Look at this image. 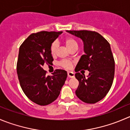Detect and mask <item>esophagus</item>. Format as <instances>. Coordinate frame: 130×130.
Returning <instances> with one entry per match:
<instances>
[{
	"mask_svg": "<svg viewBox=\"0 0 130 130\" xmlns=\"http://www.w3.org/2000/svg\"><path fill=\"white\" fill-rule=\"evenodd\" d=\"M67 74L68 77H69V78H73L75 76V74H74V73L72 72H68Z\"/></svg>",
	"mask_w": 130,
	"mask_h": 130,
	"instance_id": "obj_1",
	"label": "esophagus"
}]
</instances>
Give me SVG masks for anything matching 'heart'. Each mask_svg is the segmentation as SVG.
Here are the masks:
<instances>
[{
    "label": "heart",
    "mask_w": 130,
    "mask_h": 130,
    "mask_svg": "<svg viewBox=\"0 0 130 130\" xmlns=\"http://www.w3.org/2000/svg\"><path fill=\"white\" fill-rule=\"evenodd\" d=\"M64 43H65V46H67L69 50H72L74 47H78V44L77 41H75L74 39L72 38V37H67L64 39ZM58 48V44L56 42H53L51 44V47H50V51L52 55H55L56 53V50ZM60 65L63 67V68L67 69H70L72 67V63L69 61H61L60 63Z\"/></svg>",
    "instance_id": "1"
}]
</instances>
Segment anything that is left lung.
I'll list each match as a JSON object with an SVG mask.
<instances>
[{
  "instance_id": "8db88e82",
  "label": "left lung",
  "mask_w": 130,
  "mask_h": 130,
  "mask_svg": "<svg viewBox=\"0 0 130 130\" xmlns=\"http://www.w3.org/2000/svg\"><path fill=\"white\" fill-rule=\"evenodd\" d=\"M67 32L83 41L84 55L77 64L75 77L79 80L75 91L77 96L87 104H95L102 100L113 83L115 62L110 46L100 34L88 30H67ZM88 70L87 78L78 72Z\"/></svg>"
}]
</instances>
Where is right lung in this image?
<instances>
[{
	"instance_id": "1",
	"label": "right lung",
	"mask_w": 130,
	"mask_h": 130,
	"mask_svg": "<svg viewBox=\"0 0 130 130\" xmlns=\"http://www.w3.org/2000/svg\"><path fill=\"white\" fill-rule=\"evenodd\" d=\"M62 31H40L32 34L19 50L17 74L24 93L31 101L47 105L56 100L67 77V72L57 69L46 76L44 64H51L53 58L50 51L53 42Z\"/></svg>"
}]
</instances>
